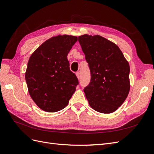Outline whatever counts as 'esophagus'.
<instances>
[{
    "label": "esophagus",
    "instance_id": "esophagus-1",
    "mask_svg": "<svg viewBox=\"0 0 154 154\" xmlns=\"http://www.w3.org/2000/svg\"><path fill=\"white\" fill-rule=\"evenodd\" d=\"M76 76H77V77L78 78V79H80V73H79V72H77V73H76Z\"/></svg>",
    "mask_w": 154,
    "mask_h": 154
}]
</instances>
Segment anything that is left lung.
<instances>
[{"label": "left lung", "mask_w": 154, "mask_h": 154, "mask_svg": "<svg viewBox=\"0 0 154 154\" xmlns=\"http://www.w3.org/2000/svg\"><path fill=\"white\" fill-rule=\"evenodd\" d=\"M78 40L91 72L84 89L89 104L97 112H113L129 93V64L116 44L101 36L84 34Z\"/></svg>", "instance_id": "8db88e82"}]
</instances>
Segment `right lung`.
<instances>
[{"label":"right lung","instance_id":"right-lung-1","mask_svg":"<svg viewBox=\"0 0 154 154\" xmlns=\"http://www.w3.org/2000/svg\"><path fill=\"white\" fill-rule=\"evenodd\" d=\"M77 41V36H54L42 43L29 59L25 74L28 91L45 111L62 110L76 90L78 79L70 70L67 56Z\"/></svg>","mask_w":154,"mask_h":154}]
</instances>
